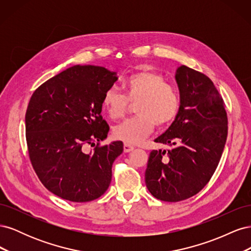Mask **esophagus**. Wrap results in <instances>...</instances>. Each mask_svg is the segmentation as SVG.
<instances>
[{"label":"esophagus","instance_id":"34e87169","mask_svg":"<svg viewBox=\"0 0 251 251\" xmlns=\"http://www.w3.org/2000/svg\"><path fill=\"white\" fill-rule=\"evenodd\" d=\"M134 150V147L131 146V144H127V143H125L124 144V151L125 153H130V151H132Z\"/></svg>","mask_w":251,"mask_h":251}]
</instances>
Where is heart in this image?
<instances>
[{"instance_id": "obj_1", "label": "heart", "mask_w": 251, "mask_h": 251, "mask_svg": "<svg viewBox=\"0 0 251 251\" xmlns=\"http://www.w3.org/2000/svg\"><path fill=\"white\" fill-rule=\"evenodd\" d=\"M126 96L116 88H109L102 97V109L111 119L126 113L128 100L136 102L137 116L127 118L113 127V136L127 144H137L153 131L155 125L164 126L177 116L180 98L177 90L164 82L162 75L151 70H140L125 80Z\"/></svg>"}]
</instances>
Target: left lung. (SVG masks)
I'll use <instances>...</instances> for the list:
<instances>
[{"label":"left lung","instance_id":"1","mask_svg":"<svg viewBox=\"0 0 251 251\" xmlns=\"http://www.w3.org/2000/svg\"><path fill=\"white\" fill-rule=\"evenodd\" d=\"M175 79L180 107L173 124L155 142L170 150L151 151L146 184L155 198L178 202L207 184L221 159L227 138V114L221 95L206 75L186 66Z\"/></svg>","mask_w":251,"mask_h":251}]
</instances>
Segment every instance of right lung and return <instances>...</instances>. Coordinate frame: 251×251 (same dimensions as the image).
<instances>
[{
	"instance_id": "right-lung-1",
	"label": "right lung",
	"mask_w": 251,
	"mask_h": 251,
	"mask_svg": "<svg viewBox=\"0 0 251 251\" xmlns=\"http://www.w3.org/2000/svg\"><path fill=\"white\" fill-rule=\"evenodd\" d=\"M117 79L103 67L77 65L44 82L30 98L25 116L30 161L44 186L59 198L89 202L111 183L124 143L113 141L90 153L86 146L107 138L101 101Z\"/></svg>"
}]
</instances>
